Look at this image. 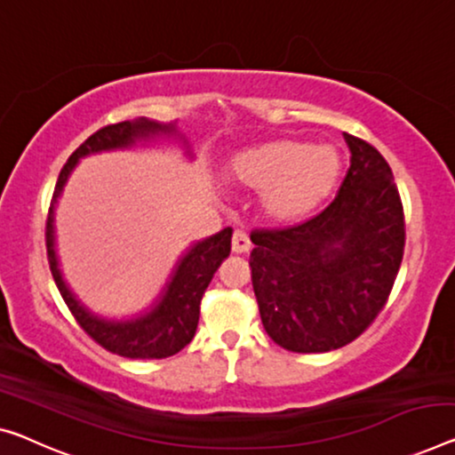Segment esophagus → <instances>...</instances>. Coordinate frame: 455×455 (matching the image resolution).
I'll use <instances>...</instances> for the list:
<instances>
[{
  "mask_svg": "<svg viewBox=\"0 0 455 455\" xmlns=\"http://www.w3.org/2000/svg\"><path fill=\"white\" fill-rule=\"evenodd\" d=\"M251 243H250V237L246 232H242V229H235L234 235H232V250L235 254H246L250 251Z\"/></svg>",
  "mask_w": 455,
  "mask_h": 455,
  "instance_id": "obj_1",
  "label": "esophagus"
}]
</instances>
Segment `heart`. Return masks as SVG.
<instances>
[{
  "label": "heart",
  "mask_w": 455,
  "mask_h": 455,
  "mask_svg": "<svg viewBox=\"0 0 455 455\" xmlns=\"http://www.w3.org/2000/svg\"><path fill=\"white\" fill-rule=\"evenodd\" d=\"M339 174L338 150L291 138L250 146L228 163V177L242 187L258 188L264 213L276 221L311 215L333 193Z\"/></svg>",
  "instance_id": "b5f03b06"
}]
</instances>
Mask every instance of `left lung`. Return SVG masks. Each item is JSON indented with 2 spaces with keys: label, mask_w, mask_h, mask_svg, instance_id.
Here are the masks:
<instances>
[{
  "label": "left lung",
  "mask_w": 455,
  "mask_h": 455,
  "mask_svg": "<svg viewBox=\"0 0 455 455\" xmlns=\"http://www.w3.org/2000/svg\"><path fill=\"white\" fill-rule=\"evenodd\" d=\"M344 138L352 158L331 204L299 226L250 234L262 325L289 352H330L364 333L403 262L404 212L393 171L366 140Z\"/></svg>",
  "instance_id": "1"
}]
</instances>
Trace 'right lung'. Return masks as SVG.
<instances>
[{"label": "right lung", "mask_w": 455, "mask_h": 455, "mask_svg": "<svg viewBox=\"0 0 455 455\" xmlns=\"http://www.w3.org/2000/svg\"><path fill=\"white\" fill-rule=\"evenodd\" d=\"M177 134L174 124H158L146 117H140L134 122L111 124L106 128L97 130L91 134L71 156L67 164L62 166L59 174L57 187H54L51 207H48L46 220V254L48 264L54 283H57L60 297L65 299L68 311L73 313L76 323L83 327L91 339H95L108 352L124 355L132 360H160L169 358L180 352L188 341L193 339L199 323L201 299L205 295V289L212 283L215 270L221 267V262L229 256L232 250V228L221 229L220 234L207 237L204 242H197L177 262L169 284L164 286L163 295L158 297L152 309L142 315L125 321H111L97 317L85 305L76 299L67 283L62 281L57 251H54V205L60 197L62 187H65L68 174L73 172L79 158L93 155L101 150L128 148L140 140H148L155 136Z\"/></svg>", "instance_id": "add662e5"}]
</instances>
